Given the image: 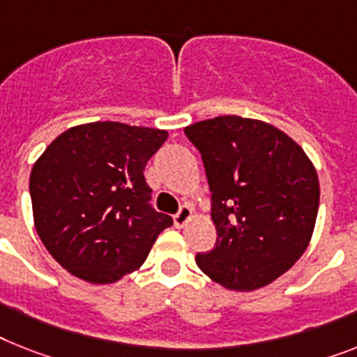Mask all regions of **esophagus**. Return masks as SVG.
Here are the masks:
<instances>
[{"label":"esophagus","mask_w":357,"mask_h":357,"mask_svg":"<svg viewBox=\"0 0 357 357\" xmlns=\"http://www.w3.org/2000/svg\"><path fill=\"white\" fill-rule=\"evenodd\" d=\"M191 217H193V210H191L190 206H182L181 210H178V213L173 217V222H175L176 228H184V226L190 222Z\"/></svg>","instance_id":"esophagus-1"}]
</instances>
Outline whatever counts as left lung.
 Returning a JSON list of instances; mask_svg holds the SVG:
<instances>
[{"mask_svg": "<svg viewBox=\"0 0 357 357\" xmlns=\"http://www.w3.org/2000/svg\"><path fill=\"white\" fill-rule=\"evenodd\" d=\"M202 155L217 243L197 266L220 287L252 291L288 272L310 243L319 178L303 147L263 120L226 114L191 123Z\"/></svg>", "mask_w": 357, "mask_h": 357, "instance_id": "8db88e82", "label": "left lung"}]
</instances>
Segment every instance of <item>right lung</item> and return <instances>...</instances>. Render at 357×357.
<instances>
[{
    "label": "right lung",
    "mask_w": 357,
    "mask_h": 357,
    "mask_svg": "<svg viewBox=\"0 0 357 357\" xmlns=\"http://www.w3.org/2000/svg\"><path fill=\"white\" fill-rule=\"evenodd\" d=\"M164 129L120 122L82 123L56 137L31 172L34 226L67 272L111 284L142 266L160 231L173 225L149 206L147 160Z\"/></svg>",
    "instance_id": "add662e5"
}]
</instances>
